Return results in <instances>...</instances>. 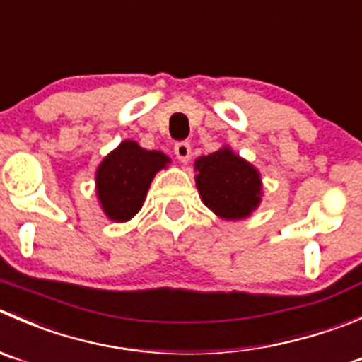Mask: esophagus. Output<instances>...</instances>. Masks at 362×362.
Segmentation results:
<instances>
[{
    "instance_id": "34e87169",
    "label": "esophagus",
    "mask_w": 362,
    "mask_h": 362,
    "mask_svg": "<svg viewBox=\"0 0 362 362\" xmlns=\"http://www.w3.org/2000/svg\"><path fill=\"white\" fill-rule=\"evenodd\" d=\"M175 156L180 163H187L191 159V145L187 141H180L175 145Z\"/></svg>"
}]
</instances>
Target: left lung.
I'll use <instances>...</instances> for the list:
<instances>
[{
    "instance_id": "obj_1",
    "label": "left lung",
    "mask_w": 362,
    "mask_h": 362,
    "mask_svg": "<svg viewBox=\"0 0 362 362\" xmlns=\"http://www.w3.org/2000/svg\"><path fill=\"white\" fill-rule=\"evenodd\" d=\"M194 171L203 203L221 219H245L262 202L258 170L228 146L198 157Z\"/></svg>"
}]
</instances>
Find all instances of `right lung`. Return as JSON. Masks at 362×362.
Masks as SVG:
<instances>
[{
	"label": "right lung",
	"mask_w": 362,
	"mask_h": 362,
	"mask_svg": "<svg viewBox=\"0 0 362 362\" xmlns=\"http://www.w3.org/2000/svg\"><path fill=\"white\" fill-rule=\"evenodd\" d=\"M170 157L145 150L125 139L104 157L95 173L97 198L111 221L125 223L141 210L157 171L170 164Z\"/></svg>",
	"instance_id": "1"
}]
</instances>
